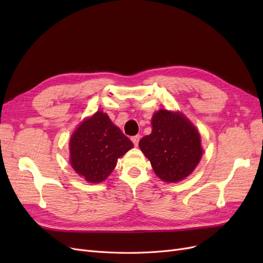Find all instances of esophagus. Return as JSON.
Masks as SVG:
<instances>
[{"label":"esophagus","instance_id":"1","mask_svg":"<svg viewBox=\"0 0 263 263\" xmlns=\"http://www.w3.org/2000/svg\"><path fill=\"white\" fill-rule=\"evenodd\" d=\"M139 140H140V135H136V136H133V137H132V141L134 142V145L136 146V147L138 146Z\"/></svg>","mask_w":263,"mask_h":263}]
</instances>
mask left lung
Segmentation results:
<instances>
[{"label":"left lung","mask_w":263,"mask_h":263,"mask_svg":"<svg viewBox=\"0 0 263 263\" xmlns=\"http://www.w3.org/2000/svg\"><path fill=\"white\" fill-rule=\"evenodd\" d=\"M153 132L139 141L157 177L179 182L194 171L203 150L195 126L179 112L160 109L151 119Z\"/></svg>","instance_id":"obj_1"}]
</instances>
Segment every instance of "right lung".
<instances>
[{"label":"right lung","instance_id":"right-lung-1","mask_svg":"<svg viewBox=\"0 0 263 263\" xmlns=\"http://www.w3.org/2000/svg\"><path fill=\"white\" fill-rule=\"evenodd\" d=\"M70 162L79 176L91 183L104 181L117 159L134 147L107 114L98 110L86 118L70 139Z\"/></svg>","mask_w":263,"mask_h":263}]
</instances>
